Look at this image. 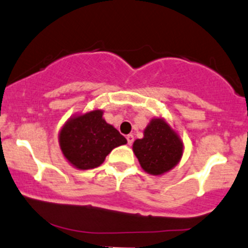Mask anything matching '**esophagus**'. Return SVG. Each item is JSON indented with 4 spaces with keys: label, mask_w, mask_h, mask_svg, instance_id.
<instances>
[{
    "label": "esophagus",
    "mask_w": 248,
    "mask_h": 248,
    "mask_svg": "<svg viewBox=\"0 0 248 248\" xmlns=\"http://www.w3.org/2000/svg\"><path fill=\"white\" fill-rule=\"evenodd\" d=\"M126 138H127V141H128V145H132L133 141H134V137H133L132 134H128Z\"/></svg>",
    "instance_id": "34e87169"
}]
</instances>
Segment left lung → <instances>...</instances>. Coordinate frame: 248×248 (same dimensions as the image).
<instances>
[{
	"label": "left lung",
	"instance_id": "1",
	"mask_svg": "<svg viewBox=\"0 0 248 248\" xmlns=\"http://www.w3.org/2000/svg\"><path fill=\"white\" fill-rule=\"evenodd\" d=\"M133 152L142 170L152 176H161L181 161L184 144L165 119L153 117L144 129V138L133 142Z\"/></svg>",
	"mask_w": 248,
	"mask_h": 248
}]
</instances>
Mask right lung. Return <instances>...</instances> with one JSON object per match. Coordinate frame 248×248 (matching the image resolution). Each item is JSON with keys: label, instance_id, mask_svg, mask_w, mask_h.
<instances>
[{"label": "right lung", "instance_id": "add662e5", "mask_svg": "<svg viewBox=\"0 0 248 248\" xmlns=\"http://www.w3.org/2000/svg\"><path fill=\"white\" fill-rule=\"evenodd\" d=\"M61 151L67 163L78 170L100 166L115 147L126 145L124 135L103 119L102 109L75 114L58 134Z\"/></svg>", "mask_w": 248, "mask_h": 248}]
</instances>
